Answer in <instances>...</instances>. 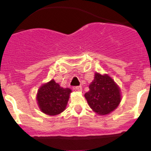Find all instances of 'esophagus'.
Here are the masks:
<instances>
[{
    "instance_id": "1",
    "label": "esophagus",
    "mask_w": 151,
    "mask_h": 151,
    "mask_svg": "<svg viewBox=\"0 0 151 151\" xmlns=\"http://www.w3.org/2000/svg\"><path fill=\"white\" fill-rule=\"evenodd\" d=\"M75 89H76V90H77V91H82V88H81V86H76Z\"/></svg>"
}]
</instances>
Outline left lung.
Listing matches in <instances>:
<instances>
[{
    "label": "left lung",
    "mask_w": 151,
    "mask_h": 151,
    "mask_svg": "<svg viewBox=\"0 0 151 151\" xmlns=\"http://www.w3.org/2000/svg\"><path fill=\"white\" fill-rule=\"evenodd\" d=\"M85 93L89 106L99 115H107L117 108L121 101V89L108 74L95 72L94 79Z\"/></svg>",
    "instance_id": "obj_1"
}]
</instances>
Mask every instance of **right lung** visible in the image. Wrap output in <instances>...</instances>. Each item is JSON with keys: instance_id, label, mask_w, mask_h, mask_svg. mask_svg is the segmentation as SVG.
<instances>
[{"instance_id": "1", "label": "right lung", "mask_w": 151, "mask_h": 151, "mask_svg": "<svg viewBox=\"0 0 151 151\" xmlns=\"http://www.w3.org/2000/svg\"><path fill=\"white\" fill-rule=\"evenodd\" d=\"M72 90L63 88L52 79L43 84L38 89L36 100L42 113L56 116L65 110Z\"/></svg>"}]
</instances>
